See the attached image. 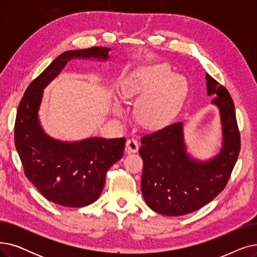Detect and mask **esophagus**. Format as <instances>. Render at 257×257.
I'll use <instances>...</instances> for the list:
<instances>
[{
  "label": "esophagus",
  "instance_id": "esophagus-1",
  "mask_svg": "<svg viewBox=\"0 0 257 257\" xmlns=\"http://www.w3.org/2000/svg\"><path fill=\"white\" fill-rule=\"evenodd\" d=\"M139 142L134 139H130L126 142V151L128 153H136L139 151Z\"/></svg>",
  "mask_w": 257,
  "mask_h": 257
}]
</instances>
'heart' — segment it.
Listing matches in <instances>:
<instances>
[{"label":"heart","mask_w":257,"mask_h":257,"mask_svg":"<svg viewBox=\"0 0 257 257\" xmlns=\"http://www.w3.org/2000/svg\"><path fill=\"white\" fill-rule=\"evenodd\" d=\"M126 98L141 99L138 119L148 128H161L173 121L185 103L188 93L187 79L174 74L166 64L146 66L127 77L121 84ZM113 112L123 113L119 102L114 100Z\"/></svg>","instance_id":"obj_1"}]
</instances>
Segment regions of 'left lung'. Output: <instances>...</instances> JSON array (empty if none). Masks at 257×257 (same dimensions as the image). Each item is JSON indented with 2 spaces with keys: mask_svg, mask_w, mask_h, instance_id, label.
<instances>
[{
  "mask_svg": "<svg viewBox=\"0 0 257 257\" xmlns=\"http://www.w3.org/2000/svg\"><path fill=\"white\" fill-rule=\"evenodd\" d=\"M208 96L219 108L223 144L213 158L200 161L186 152L181 121L142 138L140 155L144 169L142 193L157 213L183 215L212 201L225 188L235 166L240 137L233 100L228 90L206 74Z\"/></svg>",
  "mask_w": 257,
  "mask_h": 257,
  "instance_id": "1",
  "label": "left lung"
}]
</instances>
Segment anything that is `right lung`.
I'll list each match as a JSON object with an SVG mask.
<instances>
[{"mask_svg": "<svg viewBox=\"0 0 257 257\" xmlns=\"http://www.w3.org/2000/svg\"><path fill=\"white\" fill-rule=\"evenodd\" d=\"M109 51L92 47L62 53L32 81L18 108L15 142L26 177L46 199L61 206L83 207L100 197L106 173L123 156L126 140L90 138L65 143L49 137L38 119L44 89L69 61L107 60Z\"/></svg>", "mask_w": 257, "mask_h": 257, "instance_id": "obj_1", "label": "right lung"}]
</instances>
